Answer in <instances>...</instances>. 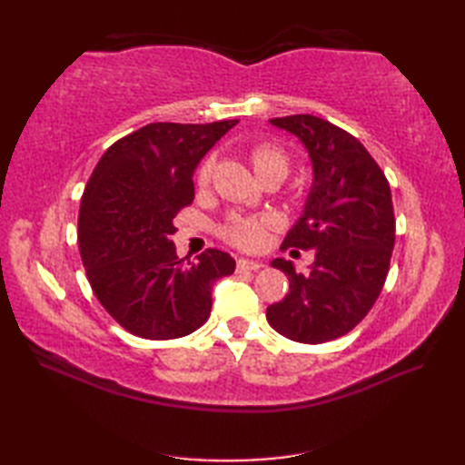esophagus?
<instances>
[{"label": "esophagus", "instance_id": "34e87169", "mask_svg": "<svg viewBox=\"0 0 465 465\" xmlns=\"http://www.w3.org/2000/svg\"><path fill=\"white\" fill-rule=\"evenodd\" d=\"M262 268H263L262 262H253V260H245V258L238 260V270H242V272H258Z\"/></svg>", "mask_w": 465, "mask_h": 465}]
</instances>
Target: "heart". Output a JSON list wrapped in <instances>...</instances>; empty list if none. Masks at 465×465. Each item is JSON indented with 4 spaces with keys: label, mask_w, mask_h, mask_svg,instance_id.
I'll use <instances>...</instances> for the list:
<instances>
[{
    "label": "heart",
    "mask_w": 465,
    "mask_h": 465,
    "mask_svg": "<svg viewBox=\"0 0 465 465\" xmlns=\"http://www.w3.org/2000/svg\"><path fill=\"white\" fill-rule=\"evenodd\" d=\"M250 157H252L253 170L258 173L260 180L272 173L285 177L290 172L288 153L273 143L255 145ZM212 170H213L212 162H205L200 167L197 183L202 187L210 183ZM272 225H273V220L270 215H230L222 227V235L227 242L238 245L242 250H260L265 243V240H268V232Z\"/></svg>",
    "instance_id": "1"
}]
</instances>
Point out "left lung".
Wrapping results in <instances>:
<instances>
[{"label":"left lung","mask_w":465,"mask_h":465,"mask_svg":"<svg viewBox=\"0 0 465 465\" xmlns=\"http://www.w3.org/2000/svg\"><path fill=\"white\" fill-rule=\"evenodd\" d=\"M272 125L295 135L310 155L313 182L300 220L282 250H313L308 272L273 260L290 292L272 303V328L300 343L341 338L378 300L388 278L396 220L390 183L370 152L341 127L310 114L273 117Z\"/></svg>","instance_id":"8db88e82"}]
</instances>
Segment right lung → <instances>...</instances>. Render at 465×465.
I'll use <instances>...</instances> for the list:
<instances>
[{
	"mask_svg": "<svg viewBox=\"0 0 465 465\" xmlns=\"http://www.w3.org/2000/svg\"><path fill=\"white\" fill-rule=\"evenodd\" d=\"M240 120L150 124L117 140L85 185L77 222L82 262L95 298L124 330L175 340L210 318L213 283L235 260L205 250L177 258L173 217L193 202V172Z\"/></svg>",
	"mask_w": 465,
	"mask_h": 465,
	"instance_id": "add662e5",
	"label": "right lung"
}]
</instances>
